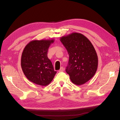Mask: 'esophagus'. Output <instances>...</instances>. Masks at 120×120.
<instances>
[{
  "instance_id": "esophagus-1",
  "label": "esophagus",
  "mask_w": 120,
  "mask_h": 120,
  "mask_svg": "<svg viewBox=\"0 0 120 120\" xmlns=\"http://www.w3.org/2000/svg\"><path fill=\"white\" fill-rule=\"evenodd\" d=\"M64 71V68H63V67H61V68H60V70L59 71H60V72H61V71Z\"/></svg>"
}]
</instances>
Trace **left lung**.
I'll list each match as a JSON object with an SVG mask.
<instances>
[{
  "instance_id": "obj_1",
  "label": "left lung",
  "mask_w": 120,
  "mask_h": 120,
  "mask_svg": "<svg viewBox=\"0 0 120 120\" xmlns=\"http://www.w3.org/2000/svg\"><path fill=\"white\" fill-rule=\"evenodd\" d=\"M60 41L69 55L67 73L74 84H84L97 70L98 57L93 45L84 35L77 32L63 36Z\"/></svg>"
}]
</instances>
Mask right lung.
Returning <instances> with one entry per match:
<instances>
[{"mask_svg": "<svg viewBox=\"0 0 120 120\" xmlns=\"http://www.w3.org/2000/svg\"><path fill=\"white\" fill-rule=\"evenodd\" d=\"M54 40H34L24 48L21 57V67L29 81L41 86L49 85L56 73L48 57V52Z\"/></svg>", "mask_w": 120, "mask_h": 120, "instance_id": "obj_1", "label": "right lung"}]
</instances>
